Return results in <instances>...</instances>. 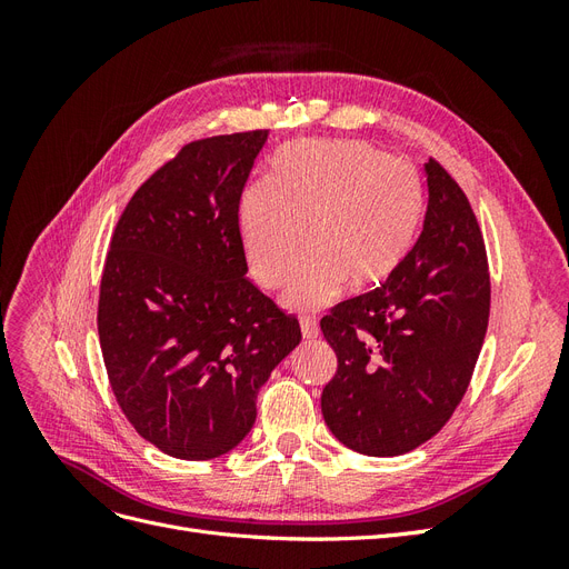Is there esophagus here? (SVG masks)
Here are the masks:
<instances>
[{
	"label": "esophagus",
	"mask_w": 569,
	"mask_h": 569,
	"mask_svg": "<svg viewBox=\"0 0 569 569\" xmlns=\"http://www.w3.org/2000/svg\"><path fill=\"white\" fill-rule=\"evenodd\" d=\"M301 335L303 339H316L320 335V327H318V320L316 318H301Z\"/></svg>",
	"instance_id": "1"
}]
</instances>
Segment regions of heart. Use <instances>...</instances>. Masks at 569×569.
<instances>
[{
    "label": "heart",
    "mask_w": 569,
    "mask_h": 569,
    "mask_svg": "<svg viewBox=\"0 0 569 569\" xmlns=\"http://www.w3.org/2000/svg\"><path fill=\"white\" fill-rule=\"evenodd\" d=\"M422 182L366 142H301L274 159L270 182L239 199V230L256 282L284 287L313 253L287 303L313 311L343 284L363 295L387 284L416 244ZM307 237H302V232Z\"/></svg>",
    "instance_id": "heart-1"
}]
</instances>
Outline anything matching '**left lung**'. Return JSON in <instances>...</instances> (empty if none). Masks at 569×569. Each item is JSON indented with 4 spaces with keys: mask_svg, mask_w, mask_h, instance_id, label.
Wrapping results in <instances>:
<instances>
[{
    "mask_svg": "<svg viewBox=\"0 0 569 569\" xmlns=\"http://www.w3.org/2000/svg\"><path fill=\"white\" fill-rule=\"evenodd\" d=\"M427 213L393 278L320 320L337 353L322 418L351 451L389 458L432 439L472 380L491 306L487 247L472 206L429 159Z\"/></svg>",
    "mask_w": 569,
    "mask_h": 569,
    "instance_id": "1",
    "label": "left lung"
}]
</instances>
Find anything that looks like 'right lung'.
Listing matches in <instances>:
<instances>
[{"label":"right lung","instance_id":"obj_1","mask_svg":"<svg viewBox=\"0 0 569 569\" xmlns=\"http://www.w3.org/2000/svg\"><path fill=\"white\" fill-rule=\"evenodd\" d=\"M268 130L184 144L128 201L99 284L109 385L134 432L180 460L232 451L256 396L297 349L295 316L258 291L239 234Z\"/></svg>","mask_w":569,"mask_h":569}]
</instances>
